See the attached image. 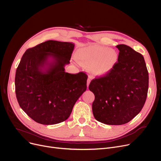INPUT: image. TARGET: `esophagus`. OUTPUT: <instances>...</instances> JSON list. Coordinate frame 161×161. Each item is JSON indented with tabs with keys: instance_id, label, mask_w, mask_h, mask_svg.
Here are the masks:
<instances>
[{
	"instance_id": "esophagus-1",
	"label": "esophagus",
	"mask_w": 161,
	"mask_h": 161,
	"mask_svg": "<svg viewBox=\"0 0 161 161\" xmlns=\"http://www.w3.org/2000/svg\"><path fill=\"white\" fill-rule=\"evenodd\" d=\"M91 82V78L89 77L87 80V87H89V83Z\"/></svg>"
}]
</instances>
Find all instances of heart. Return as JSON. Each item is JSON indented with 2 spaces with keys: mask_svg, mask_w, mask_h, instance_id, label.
Here are the masks:
<instances>
[{
  "mask_svg": "<svg viewBox=\"0 0 161 161\" xmlns=\"http://www.w3.org/2000/svg\"><path fill=\"white\" fill-rule=\"evenodd\" d=\"M75 57L81 64L89 67L94 75L104 76L116 65L118 53L114 49L100 45H91L79 49Z\"/></svg>",
  "mask_w": 161,
  "mask_h": 161,
  "instance_id": "heart-1",
  "label": "heart"
}]
</instances>
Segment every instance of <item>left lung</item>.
I'll use <instances>...</instances> for the list:
<instances>
[{"label": "left lung", "instance_id": "left-lung-1", "mask_svg": "<svg viewBox=\"0 0 161 161\" xmlns=\"http://www.w3.org/2000/svg\"><path fill=\"white\" fill-rule=\"evenodd\" d=\"M116 47L119 53L114 69L103 77L92 80L89 86L95 95L92 104L95 118L111 125L125 124L140 112L149 87L143 55L124 44Z\"/></svg>", "mask_w": 161, "mask_h": 161}]
</instances>
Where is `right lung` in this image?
<instances>
[{
	"instance_id": "obj_1",
	"label": "right lung",
	"mask_w": 161,
	"mask_h": 161,
	"mask_svg": "<svg viewBox=\"0 0 161 161\" xmlns=\"http://www.w3.org/2000/svg\"><path fill=\"white\" fill-rule=\"evenodd\" d=\"M74 48L72 42L48 40L28 49L15 72V95L23 110L42 125L66 120L86 91L87 75L64 71Z\"/></svg>"
}]
</instances>
